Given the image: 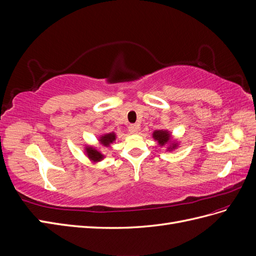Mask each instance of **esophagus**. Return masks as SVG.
Segmentation results:
<instances>
[{
    "instance_id": "1",
    "label": "esophagus",
    "mask_w": 256,
    "mask_h": 256,
    "mask_svg": "<svg viewBox=\"0 0 256 256\" xmlns=\"http://www.w3.org/2000/svg\"><path fill=\"white\" fill-rule=\"evenodd\" d=\"M138 125H136V124H134V125H130L129 126V131H130V134H138Z\"/></svg>"
}]
</instances>
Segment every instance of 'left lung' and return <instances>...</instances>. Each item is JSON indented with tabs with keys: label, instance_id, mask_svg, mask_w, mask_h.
I'll list each match as a JSON object with an SVG mask.
<instances>
[{
	"label": "left lung",
	"instance_id": "8db88e82",
	"mask_svg": "<svg viewBox=\"0 0 256 256\" xmlns=\"http://www.w3.org/2000/svg\"><path fill=\"white\" fill-rule=\"evenodd\" d=\"M152 136H154V140L158 141V143L161 146H164V144H166L170 141V138H171V134H170L166 130H156V131H154ZM176 146H177V143H173L171 147H168V150H174Z\"/></svg>",
	"mask_w": 256,
	"mask_h": 256
}]
</instances>
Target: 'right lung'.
<instances>
[{"mask_svg":"<svg viewBox=\"0 0 256 256\" xmlns=\"http://www.w3.org/2000/svg\"><path fill=\"white\" fill-rule=\"evenodd\" d=\"M100 144H102L104 146H109L111 143H113L115 141V134H104L100 136ZM85 150H86V154L88 157L92 160V161H100L102 158H104V154L102 152H99L96 148H94V147H86L85 148Z\"/></svg>","mask_w":256,"mask_h":256,"instance_id":"obj_1","label":"right lung"}]
</instances>
